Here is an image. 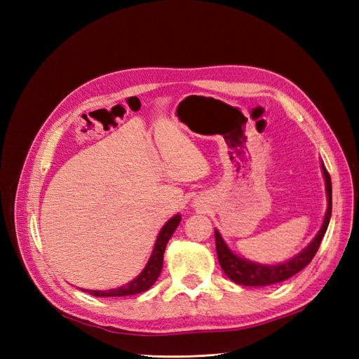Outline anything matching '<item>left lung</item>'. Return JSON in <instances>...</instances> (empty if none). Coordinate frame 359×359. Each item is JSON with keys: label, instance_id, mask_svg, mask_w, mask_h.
I'll return each instance as SVG.
<instances>
[{"label": "left lung", "instance_id": "left-lung-1", "mask_svg": "<svg viewBox=\"0 0 359 359\" xmlns=\"http://www.w3.org/2000/svg\"><path fill=\"white\" fill-rule=\"evenodd\" d=\"M323 172H324L325 191H327V212L324 217V224L321 226V230H319V233L316 234V238L311 241L310 245L304 250L302 253L294 256L292 261H287L279 265H259L255 262L245 261V259L236 256L233 251L228 248V245L222 239V236L219 234V231L217 230L215 231L219 264L222 266V270L225 271L228 278H230L233 282H236V284H241V285L264 287V285L278 284V282L292 278L296 273H299L302 269H306V266L311 262V259L315 257L319 245H321V241L327 231V226H329L330 216H332V180H330V174L327 172L324 163H323Z\"/></svg>", "mask_w": 359, "mask_h": 359}]
</instances>
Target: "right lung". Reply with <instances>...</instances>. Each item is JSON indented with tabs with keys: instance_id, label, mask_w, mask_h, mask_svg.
<instances>
[{
	"instance_id": "add662e5",
	"label": "right lung",
	"mask_w": 359,
	"mask_h": 359,
	"mask_svg": "<svg viewBox=\"0 0 359 359\" xmlns=\"http://www.w3.org/2000/svg\"><path fill=\"white\" fill-rule=\"evenodd\" d=\"M180 219H182L180 215H177L168 220V222L163 225V228L160 230V233L157 236L154 250H152V255L149 257L147 266H144V270L135 279H133L131 282H128V284L121 285L118 288H114V290H104V292H102V290H85V292H88L93 296H103V297L128 296V294H137V293L147 292V290L151 288V285L157 280L160 271H162L165 247H166L168 241H170V238L172 236V233L175 231V228H177V225L180 224Z\"/></svg>"
}]
</instances>
